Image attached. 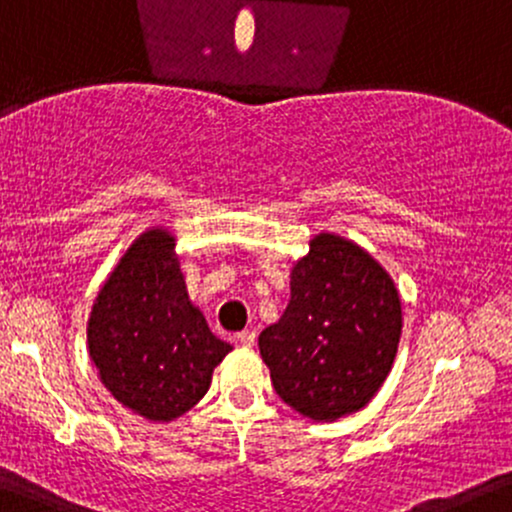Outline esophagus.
<instances>
[{"label": "esophagus", "instance_id": "esophagus-1", "mask_svg": "<svg viewBox=\"0 0 512 512\" xmlns=\"http://www.w3.org/2000/svg\"><path fill=\"white\" fill-rule=\"evenodd\" d=\"M238 342L240 347H252L255 345V333L252 330H243V333H238Z\"/></svg>", "mask_w": 512, "mask_h": 512}]
</instances>
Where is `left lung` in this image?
Returning <instances> with one entry per match:
<instances>
[{
	"instance_id": "obj_1",
	"label": "left lung",
	"mask_w": 512,
	"mask_h": 512,
	"mask_svg": "<svg viewBox=\"0 0 512 512\" xmlns=\"http://www.w3.org/2000/svg\"><path fill=\"white\" fill-rule=\"evenodd\" d=\"M391 274L338 233H318L291 267V299L260 333L274 391L313 423L362 411L389 376L401 340Z\"/></svg>"
}]
</instances>
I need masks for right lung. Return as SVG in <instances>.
Here are the masks:
<instances>
[{"instance_id": "right-lung-1", "label": "right lung", "mask_w": 512, "mask_h": 512, "mask_svg": "<svg viewBox=\"0 0 512 512\" xmlns=\"http://www.w3.org/2000/svg\"><path fill=\"white\" fill-rule=\"evenodd\" d=\"M174 247L170 228L143 230L101 284L87 320L101 384L150 423H170L194 408L233 350L189 299Z\"/></svg>"}]
</instances>
